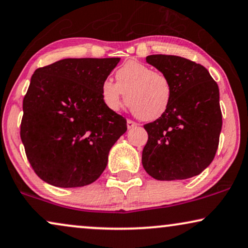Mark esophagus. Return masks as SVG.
I'll use <instances>...</instances> for the list:
<instances>
[{"label": "esophagus", "mask_w": 248, "mask_h": 248, "mask_svg": "<svg viewBox=\"0 0 248 248\" xmlns=\"http://www.w3.org/2000/svg\"><path fill=\"white\" fill-rule=\"evenodd\" d=\"M136 126H137L136 122H134L133 120H127V128H128V129H131V128H134Z\"/></svg>", "instance_id": "esophagus-1"}]
</instances>
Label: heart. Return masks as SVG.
Segmentation results:
<instances>
[{
    "instance_id": "1",
    "label": "heart",
    "mask_w": 248,
    "mask_h": 248,
    "mask_svg": "<svg viewBox=\"0 0 248 248\" xmlns=\"http://www.w3.org/2000/svg\"><path fill=\"white\" fill-rule=\"evenodd\" d=\"M114 77L115 82L104 80L101 85L102 100L110 110H120L127 97L128 107L137 118L155 121L169 108L173 87L163 72L133 60L122 64Z\"/></svg>"
}]
</instances>
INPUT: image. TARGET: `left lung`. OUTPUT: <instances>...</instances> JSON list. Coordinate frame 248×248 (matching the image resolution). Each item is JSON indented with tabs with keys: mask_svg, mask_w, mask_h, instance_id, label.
Here are the masks:
<instances>
[{
	"mask_svg": "<svg viewBox=\"0 0 248 248\" xmlns=\"http://www.w3.org/2000/svg\"><path fill=\"white\" fill-rule=\"evenodd\" d=\"M146 62L168 76L173 96L166 113L144 126V169L156 180L195 177L210 166L219 145V87L207 69L188 59L154 54Z\"/></svg>",
	"mask_w": 248,
	"mask_h": 248,
	"instance_id": "8db88e82",
	"label": "left lung"
}]
</instances>
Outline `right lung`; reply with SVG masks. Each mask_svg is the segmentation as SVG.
I'll use <instances>...</instances> for the list:
<instances>
[{"label": "right lung", "mask_w": 248, "mask_h": 248, "mask_svg": "<svg viewBox=\"0 0 248 248\" xmlns=\"http://www.w3.org/2000/svg\"><path fill=\"white\" fill-rule=\"evenodd\" d=\"M120 58L63 59L36 69L22 103L20 137L36 174L55 187L94 183L126 119L104 104L101 85Z\"/></svg>", "instance_id": "1"}]
</instances>
